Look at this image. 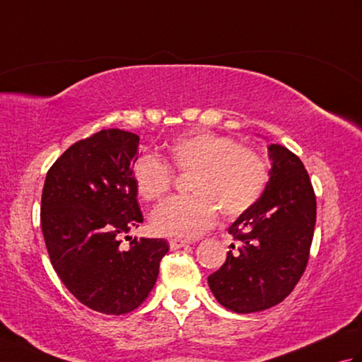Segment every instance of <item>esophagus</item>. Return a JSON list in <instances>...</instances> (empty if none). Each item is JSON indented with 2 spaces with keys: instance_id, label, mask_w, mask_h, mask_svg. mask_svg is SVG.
<instances>
[{
  "instance_id": "34e87169",
  "label": "esophagus",
  "mask_w": 362,
  "mask_h": 362,
  "mask_svg": "<svg viewBox=\"0 0 362 362\" xmlns=\"http://www.w3.org/2000/svg\"><path fill=\"white\" fill-rule=\"evenodd\" d=\"M188 244H189L188 241L177 240V238H173V240H169V247H171L173 250H177V249H182V247H185V245H188Z\"/></svg>"
}]
</instances>
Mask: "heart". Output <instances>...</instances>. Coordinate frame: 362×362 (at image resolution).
Here are the masks:
<instances>
[{
    "instance_id": "1",
    "label": "heart",
    "mask_w": 362,
    "mask_h": 362,
    "mask_svg": "<svg viewBox=\"0 0 362 362\" xmlns=\"http://www.w3.org/2000/svg\"><path fill=\"white\" fill-rule=\"evenodd\" d=\"M165 161L143 153L134 165V182L144 201H158L173 185V171L191 173V196L168 199L153 209L151 224L160 235L193 240L210 230L218 211L236 218L264 193L267 161L252 146L233 138L199 130L175 138L166 148Z\"/></svg>"
}]
</instances>
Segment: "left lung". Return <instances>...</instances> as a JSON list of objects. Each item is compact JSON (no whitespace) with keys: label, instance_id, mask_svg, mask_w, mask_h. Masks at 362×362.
Returning <instances> with one entry per match:
<instances>
[{"label":"left lung","instance_id":"8db88e82","mask_svg":"<svg viewBox=\"0 0 362 362\" xmlns=\"http://www.w3.org/2000/svg\"><path fill=\"white\" fill-rule=\"evenodd\" d=\"M269 180L258 201L240 214L228 233L226 263L209 286L227 310L249 314L286 298L310 258L316 196L302 161L281 144H269Z\"/></svg>","mask_w":362,"mask_h":362}]
</instances>
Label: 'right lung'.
Masks as SVG:
<instances>
[{"instance_id":"right-lung-1","label":"right lung","mask_w":362,"mask_h":362,"mask_svg":"<svg viewBox=\"0 0 362 362\" xmlns=\"http://www.w3.org/2000/svg\"><path fill=\"white\" fill-rule=\"evenodd\" d=\"M140 136L107 129L70 146L46 174L42 230L51 264L81 303L103 314L138 308L157 281L165 240L121 235L143 222L134 165Z\"/></svg>"}]
</instances>
